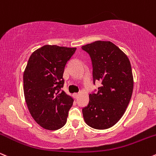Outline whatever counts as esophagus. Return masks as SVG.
<instances>
[{
  "mask_svg": "<svg viewBox=\"0 0 156 156\" xmlns=\"http://www.w3.org/2000/svg\"><path fill=\"white\" fill-rule=\"evenodd\" d=\"M78 96H79V94H78V93H74V94H73V96H74V98H77Z\"/></svg>",
  "mask_w": 156,
  "mask_h": 156,
  "instance_id": "esophagus-1",
  "label": "esophagus"
}]
</instances>
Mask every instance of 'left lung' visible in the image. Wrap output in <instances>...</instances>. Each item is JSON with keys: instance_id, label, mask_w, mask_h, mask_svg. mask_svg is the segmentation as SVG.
Listing matches in <instances>:
<instances>
[{"instance_id": "obj_1", "label": "left lung", "mask_w": 156, "mask_h": 156, "mask_svg": "<svg viewBox=\"0 0 156 156\" xmlns=\"http://www.w3.org/2000/svg\"><path fill=\"white\" fill-rule=\"evenodd\" d=\"M93 66V84L101 82L98 92L89 95L82 109L86 123L95 129H107L125 113L133 88L131 63L126 55L111 41H96L82 46Z\"/></svg>"}]
</instances>
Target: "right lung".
<instances>
[{
	"label": "right lung",
	"mask_w": 156,
	"mask_h": 156,
	"mask_svg": "<svg viewBox=\"0 0 156 156\" xmlns=\"http://www.w3.org/2000/svg\"><path fill=\"white\" fill-rule=\"evenodd\" d=\"M76 48L45 45L31 54L23 74L24 95L31 116L51 131L66 122L73 98L62 90L63 72Z\"/></svg>",
	"instance_id": "1"
}]
</instances>
